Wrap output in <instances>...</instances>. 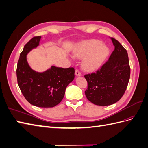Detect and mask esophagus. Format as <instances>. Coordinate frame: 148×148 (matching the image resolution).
I'll return each instance as SVG.
<instances>
[{
    "instance_id": "esophagus-1",
    "label": "esophagus",
    "mask_w": 148,
    "mask_h": 148,
    "mask_svg": "<svg viewBox=\"0 0 148 148\" xmlns=\"http://www.w3.org/2000/svg\"><path fill=\"white\" fill-rule=\"evenodd\" d=\"M75 75H76V76H77V77H79V76L82 75V73L78 70H75Z\"/></svg>"
}]
</instances>
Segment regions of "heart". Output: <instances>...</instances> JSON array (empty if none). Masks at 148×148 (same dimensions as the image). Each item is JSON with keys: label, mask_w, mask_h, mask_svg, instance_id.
I'll return each instance as SVG.
<instances>
[{"label": "heart", "mask_w": 148, "mask_h": 148, "mask_svg": "<svg viewBox=\"0 0 148 148\" xmlns=\"http://www.w3.org/2000/svg\"><path fill=\"white\" fill-rule=\"evenodd\" d=\"M74 57L82 59L83 68L94 71L101 66L109 54V50L101 41L92 39L78 44L73 50Z\"/></svg>", "instance_id": "1"}]
</instances>
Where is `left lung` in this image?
<instances>
[{"mask_svg": "<svg viewBox=\"0 0 148 148\" xmlns=\"http://www.w3.org/2000/svg\"><path fill=\"white\" fill-rule=\"evenodd\" d=\"M110 39L115 49L109 60L96 72L84 75L88 82L85 95L97 106H109L119 101L126 91L130 77L127 50L117 40Z\"/></svg>", "mask_w": 148, "mask_h": 148, "instance_id": "1", "label": "left lung"}]
</instances>
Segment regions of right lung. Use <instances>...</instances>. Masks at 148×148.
<instances>
[{"mask_svg": "<svg viewBox=\"0 0 148 148\" xmlns=\"http://www.w3.org/2000/svg\"><path fill=\"white\" fill-rule=\"evenodd\" d=\"M41 36H35L25 44L17 64V82L25 99L39 107H53L63 99L68 84L75 78V69L52 66L42 73L31 69L26 55L39 46Z\"/></svg>", "mask_w": 148, "mask_h": 148, "instance_id": "right-lung-1", "label": "right lung"}]
</instances>
